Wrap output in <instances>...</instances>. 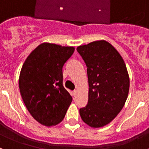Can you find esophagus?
Listing matches in <instances>:
<instances>
[{
  "label": "esophagus",
  "instance_id": "esophagus-1",
  "mask_svg": "<svg viewBox=\"0 0 149 149\" xmlns=\"http://www.w3.org/2000/svg\"><path fill=\"white\" fill-rule=\"evenodd\" d=\"M76 95H77V90H74L72 92V95L74 96V97H75Z\"/></svg>",
  "mask_w": 149,
  "mask_h": 149
}]
</instances>
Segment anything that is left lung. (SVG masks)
I'll list each match as a JSON object with an SVG mask.
<instances>
[{"mask_svg": "<svg viewBox=\"0 0 149 149\" xmlns=\"http://www.w3.org/2000/svg\"><path fill=\"white\" fill-rule=\"evenodd\" d=\"M77 51L87 67L89 98L80 109L81 119L92 127L110 123L123 108L130 80L123 59L105 40L78 46Z\"/></svg>", "mask_w": 149, "mask_h": 149, "instance_id": "8db88e82", "label": "left lung"}]
</instances>
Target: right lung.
<instances>
[{
  "label": "right lung",
  "mask_w": 149,
  "mask_h": 149,
  "mask_svg": "<svg viewBox=\"0 0 149 149\" xmlns=\"http://www.w3.org/2000/svg\"><path fill=\"white\" fill-rule=\"evenodd\" d=\"M74 51V47L45 42L22 65L18 82L21 95L29 113L43 125L61 122L72 103V96L63 85V67Z\"/></svg>",
  "instance_id": "obj_1"
}]
</instances>
